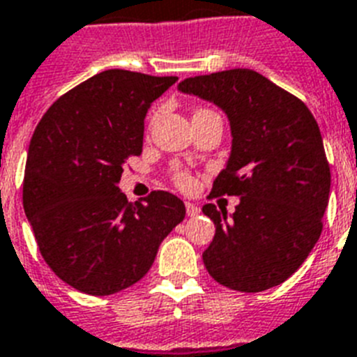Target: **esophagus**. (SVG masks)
Masks as SVG:
<instances>
[{"label": "esophagus", "mask_w": 357, "mask_h": 357, "mask_svg": "<svg viewBox=\"0 0 357 357\" xmlns=\"http://www.w3.org/2000/svg\"><path fill=\"white\" fill-rule=\"evenodd\" d=\"M185 208H187L188 216H198V214H199V207H198V205L190 204V202H187V204H185Z\"/></svg>", "instance_id": "esophagus-1"}]
</instances>
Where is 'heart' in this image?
Here are the masks:
<instances>
[{
	"instance_id": "b5f03b06",
	"label": "heart",
	"mask_w": 357,
	"mask_h": 357,
	"mask_svg": "<svg viewBox=\"0 0 357 357\" xmlns=\"http://www.w3.org/2000/svg\"><path fill=\"white\" fill-rule=\"evenodd\" d=\"M198 112H207L205 108H198L194 113ZM172 181L176 183V187L181 188V190H185V192H188V190H192L194 187H196V179H194V176L188 170L185 169H179V167H176V169H172Z\"/></svg>"
}]
</instances>
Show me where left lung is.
<instances>
[{"instance_id":"obj_1","label":"left lung","mask_w":357,"mask_h":357,"mask_svg":"<svg viewBox=\"0 0 357 357\" xmlns=\"http://www.w3.org/2000/svg\"><path fill=\"white\" fill-rule=\"evenodd\" d=\"M185 93L213 100L233 133L229 163L208 198L238 196L231 218L204 205L216 233L204 251L222 286L257 294L279 286L306 260L323 231L330 165L319 126L306 104L253 69H229L179 82Z\"/></svg>"}]
</instances>
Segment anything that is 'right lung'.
Here are the masks:
<instances>
[{"mask_svg":"<svg viewBox=\"0 0 357 357\" xmlns=\"http://www.w3.org/2000/svg\"><path fill=\"white\" fill-rule=\"evenodd\" d=\"M178 77L108 69L56 98L38 123L23 176V208L43 260L88 295L141 280L185 218L183 202L152 190L130 204L117 183L143 152L149 106Z\"/></svg>","mask_w":357,"mask_h":357,"instance_id":"right-lung-1","label":"right lung"}]
</instances>
